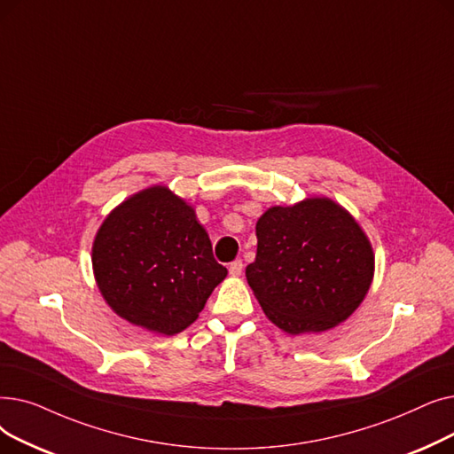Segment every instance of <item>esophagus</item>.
<instances>
[{"instance_id": "esophagus-1", "label": "esophagus", "mask_w": 454, "mask_h": 454, "mask_svg": "<svg viewBox=\"0 0 454 454\" xmlns=\"http://www.w3.org/2000/svg\"><path fill=\"white\" fill-rule=\"evenodd\" d=\"M242 268H244V264H242L240 258H236V261H232V262L229 264V273H231V277H240V275H242Z\"/></svg>"}]
</instances>
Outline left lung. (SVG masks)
<instances>
[{"label": "left lung", "mask_w": 454, "mask_h": 454, "mask_svg": "<svg viewBox=\"0 0 454 454\" xmlns=\"http://www.w3.org/2000/svg\"><path fill=\"white\" fill-rule=\"evenodd\" d=\"M256 240L247 283L268 319L288 334L336 327L372 286L368 236L329 198L268 208L256 222Z\"/></svg>", "instance_id": "1"}]
</instances>
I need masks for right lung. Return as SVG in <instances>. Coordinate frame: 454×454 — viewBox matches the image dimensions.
<instances>
[{"mask_svg":"<svg viewBox=\"0 0 454 454\" xmlns=\"http://www.w3.org/2000/svg\"><path fill=\"white\" fill-rule=\"evenodd\" d=\"M92 266L103 299L120 317L166 336L192 325L227 277L196 210L166 186L145 188L106 215Z\"/></svg>","mask_w":454,"mask_h":454,"instance_id":"right-lung-1","label":"right lung"}]
</instances>
